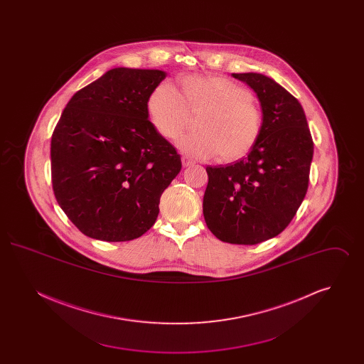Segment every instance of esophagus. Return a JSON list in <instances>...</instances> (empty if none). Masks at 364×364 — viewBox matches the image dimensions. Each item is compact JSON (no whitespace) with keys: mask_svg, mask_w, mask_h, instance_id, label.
Instances as JSON below:
<instances>
[{"mask_svg":"<svg viewBox=\"0 0 364 364\" xmlns=\"http://www.w3.org/2000/svg\"><path fill=\"white\" fill-rule=\"evenodd\" d=\"M181 162H183V166H184V168H187V166H191V165L195 164V161L191 159L190 156H181Z\"/></svg>","mask_w":364,"mask_h":364,"instance_id":"obj_1","label":"esophagus"}]
</instances>
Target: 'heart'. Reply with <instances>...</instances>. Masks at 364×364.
Listing matches in <instances>:
<instances>
[{"instance_id": "b5f03b06", "label": "heart", "mask_w": 364, "mask_h": 364, "mask_svg": "<svg viewBox=\"0 0 364 364\" xmlns=\"http://www.w3.org/2000/svg\"><path fill=\"white\" fill-rule=\"evenodd\" d=\"M180 91L162 82L147 98V112L158 134L177 139L199 114V129L184 135L178 147L192 156L230 162L247 156L262 132V112L251 92L239 83L217 75H184Z\"/></svg>"}]
</instances>
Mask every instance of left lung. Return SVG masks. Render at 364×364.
Here are the masks:
<instances>
[{
  "label": "left lung",
  "mask_w": 364,
  "mask_h": 364,
  "mask_svg": "<svg viewBox=\"0 0 364 364\" xmlns=\"http://www.w3.org/2000/svg\"><path fill=\"white\" fill-rule=\"evenodd\" d=\"M251 87L263 113L262 132L248 156L208 166L203 215L221 242L254 245L279 235L309 188L314 143L300 102L262 73H232Z\"/></svg>",
  "instance_id": "obj_1"
}]
</instances>
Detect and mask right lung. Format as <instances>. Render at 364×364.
Listing matches in <instances>:
<instances>
[{"instance_id": "add662e5", "label": "right lung", "mask_w": 364, "mask_h": 364, "mask_svg": "<svg viewBox=\"0 0 364 364\" xmlns=\"http://www.w3.org/2000/svg\"><path fill=\"white\" fill-rule=\"evenodd\" d=\"M165 77L158 70H107L70 98L53 131L54 196L91 239L144 235L181 169L176 149L149 120L147 98Z\"/></svg>"}]
</instances>
